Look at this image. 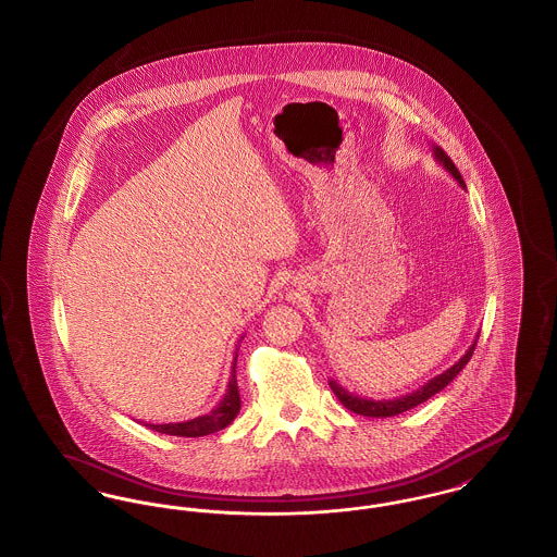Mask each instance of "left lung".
Returning <instances> with one entry per match:
<instances>
[{"label":"left lung","instance_id":"left-lung-1","mask_svg":"<svg viewBox=\"0 0 557 557\" xmlns=\"http://www.w3.org/2000/svg\"><path fill=\"white\" fill-rule=\"evenodd\" d=\"M432 152H434V159L438 160L447 171L450 173V177L459 184L461 187H466V182L461 180V173L457 171V166L453 164V160L445 154L443 148L438 146H432ZM476 341L472 343V346L466 350V355L455 363L450 366L449 370L438 373L436 377H432L430 382H425L422 388L409 393V395H403L397 398H382V400H375V398H363L359 395H352L348 393L346 388H343L336 380H330V388L334 391V395L338 397V400L345 405L346 409H350L352 413H359V416H366V418H391V416H398L403 411H409L413 407H418L420 403H424L430 397H434L436 393H441L449 382H453V377L463 370L468 366V361L472 359V352L476 348Z\"/></svg>","mask_w":557,"mask_h":557}]
</instances>
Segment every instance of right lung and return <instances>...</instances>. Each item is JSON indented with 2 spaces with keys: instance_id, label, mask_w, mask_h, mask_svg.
<instances>
[{
  "instance_id": "add662e5",
  "label": "right lung",
  "mask_w": 557,
  "mask_h": 557,
  "mask_svg": "<svg viewBox=\"0 0 557 557\" xmlns=\"http://www.w3.org/2000/svg\"><path fill=\"white\" fill-rule=\"evenodd\" d=\"M238 350V348H236ZM236 359L238 352L234 357L232 363V377L227 382V391L225 397L221 398V403L212 409L211 413L187 420V422H177V424H146V428H152L160 434H169V436H186V438H196V436H207L216 430H223L236 420L239 413V391L238 382H236Z\"/></svg>"
}]
</instances>
